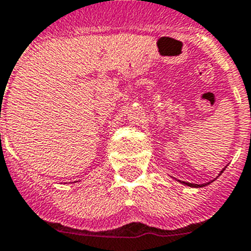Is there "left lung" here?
Returning <instances> with one entry per match:
<instances>
[{"instance_id":"left-lung-1","label":"left lung","mask_w":251,"mask_h":251,"mask_svg":"<svg viewBox=\"0 0 251 251\" xmlns=\"http://www.w3.org/2000/svg\"><path fill=\"white\" fill-rule=\"evenodd\" d=\"M182 183H184V184H187V186H189V187H202V186H207V184H210V183H206V184H193V183H187V182H182Z\"/></svg>"}]
</instances>
